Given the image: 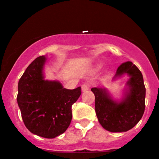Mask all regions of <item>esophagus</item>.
<instances>
[{
  "label": "esophagus",
  "mask_w": 159,
  "mask_h": 159,
  "mask_svg": "<svg viewBox=\"0 0 159 159\" xmlns=\"http://www.w3.org/2000/svg\"><path fill=\"white\" fill-rule=\"evenodd\" d=\"M89 85L87 84H84L82 86H81V91L82 92H85V91L89 90Z\"/></svg>",
  "instance_id": "34e87169"
}]
</instances>
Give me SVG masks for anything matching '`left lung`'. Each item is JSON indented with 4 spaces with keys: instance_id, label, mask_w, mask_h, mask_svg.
<instances>
[{
    "instance_id": "left-lung-1",
    "label": "left lung",
    "mask_w": 159,
    "mask_h": 159,
    "mask_svg": "<svg viewBox=\"0 0 159 159\" xmlns=\"http://www.w3.org/2000/svg\"><path fill=\"white\" fill-rule=\"evenodd\" d=\"M128 75L124 96L120 100L112 98L105 88H92L95 95L97 118L105 130L109 132H126L140 121L145 109V92L143 75L130 61L119 66L113 79Z\"/></svg>"
}]
</instances>
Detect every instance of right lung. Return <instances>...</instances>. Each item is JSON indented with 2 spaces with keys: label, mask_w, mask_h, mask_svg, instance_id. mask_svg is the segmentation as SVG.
I'll use <instances>...</instances> for the list:
<instances>
[{
  "label": "right lung",
  "mask_w": 159,
  "mask_h": 159,
  "mask_svg": "<svg viewBox=\"0 0 159 159\" xmlns=\"http://www.w3.org/2000/svg\"><path fill=\"white\" fill-rule=\"evenodd\" d=\"M46 56L32 61L18 84V107L26 128L34 134L54 138L64 133L72 119L71 106L81 87L67 89L60 81L45 79Z\"/></svg>",
  "instance_id": "add662e5"
}]
</instances>
